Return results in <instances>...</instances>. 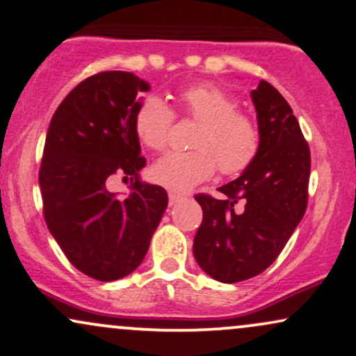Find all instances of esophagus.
Here are the masks:
<instances>
[{"instance_id":"obj_1","label":"esophagus","mask_w":356,"mask_h":356,"mask_svg":"<svg viewBox=\"0 0 356 356\" xmlns=\"http://www.w3.org/2000/svg\"><path fill=\"white\" fill-rule=\"evenodd\" d=\"M182 199L181 193H175V192H169V205H175L179 200Z\"/></svg>"}]
</instances>
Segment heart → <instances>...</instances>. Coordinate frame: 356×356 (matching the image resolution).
<instances>
[{
	"label": "heart",
	"instance_id": "b5f03b06",
	"mask_svg": "<svg viewBox=\"0 0 356 356\" xmlns=\"http://www.w3.org/2000/svg\"><path fill=\"white\" fill-rule=\"evenodd\" d=\"M179 111L199 121L193 151H170L151 168L152 181L170 191H188L218 170L236 175L250 168L258 154L261 134L253 116L236 110L238 103L218 85L200 82L177 93ZM172 110L156 95H147L133 116L134 133L147 149L161 151L172 126Z\"/></svg>",
	"mask_w": 356,
	"mask_h": 356
}]
</instances>
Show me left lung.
Segmentation results:
<instances>
[{"label": "left lung", "mask_w": 356, "mask_h": 356, "mask_svg": "<svg viewBox=\"0 0 356 356\" xmlns=\"http://www.w3.org/2000/svg\"><path fill=\"white\" fill-rule=\"evenodd\" d=\"M261 143L240 177L220 187L223 199L197 193L204 218L193 256L220 282L258 276L281 254L309 202L310 149L286 98L261 80L251 92Z\"/></svg>", "instance_id": "obj_1"}]
</instances>
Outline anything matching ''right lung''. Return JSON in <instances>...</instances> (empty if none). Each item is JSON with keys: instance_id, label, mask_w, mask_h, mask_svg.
I'll return each instance as SVG.
<instances>
[{"instance_id": "add662e5", "label": "right lung", "mask_w": 356, "mask_h": 356, "mask_svg": "<svg viewBox=\"0 0 356 356\" xmlns=\"http://www.w3.org/2000/svg\"><path fill=\"white\" fill-rule=\"evenodd\" d=\"M149 90L133 72H98L62 100L49 124L39 186L49 232L67 259L97 281H115L145 259L168 207L161 186L138 181L146 165L133 116ZM129 178L118 200L106 186Z\"/></svg>"}]
</instances>
